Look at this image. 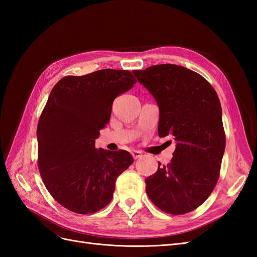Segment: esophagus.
Returning a JSON list of instances; mask_svg holds the SVG:
<instances>
[{
  "instance_id": "34e87169",
  "label": "esophagus",
  "mask_w": 257,
  "mask_h": 257,
  "mask_svg": "<svg viewBox=\"0 0 257 257\" xmlns=\"http://www.w3.org/2000/svg\"><path fill=\"white\" fill-rule=\"evenodd\" d=\"M132 155H133V158H134L135 160L141 159V158L143 157L142 152H141V151H137V150H133V151H132Z\"/></svg>"
}]
</instances>
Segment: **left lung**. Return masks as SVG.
<instances>
[{
	"mask_svg": "<svg viewBox=\"0 0 257 257\" xmlns=\"http://www.w3.org/2000/svg\"><path fill=\"white\" fill-rule=\"evenodd\" d=\"M134 74L159 105V136L177 142L168 165L159 163L145 180L147 195L166 213L191 212L220 177L225 132L219 96L203 76L183 66L160 64Z\"/></svg>",
	"mask_w": 257,
	"mask_h": 257,
	"instance_id": "8db88e82",
	"label": "left lung"
}]
</instances>
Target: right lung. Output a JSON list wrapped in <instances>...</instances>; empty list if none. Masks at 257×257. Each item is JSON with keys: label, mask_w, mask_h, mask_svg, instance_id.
<instances>
[{"label": "right lung", "mask_w": 257, "mask_h": 257, "mask_svg": "<svg viewBox=\"0 0 257 257\" xmlns=\"http://www.w3.org/2000/svg\"><path fill=\"white\" fill-rule=\"evenodd\" d=\"M134 83L130 71L107 68L66 76L51 90L37 124V165L50 195L73 212L94 213L106 207L116 178L134 162L127 151L95 148L113 99Z\"/></svg>", "instance_id": "1"}]
</instances>
